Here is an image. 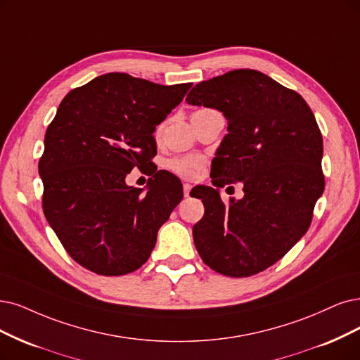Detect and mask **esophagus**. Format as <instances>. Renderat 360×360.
Returning <instances> with one entry per match:
<instances>
[{
  "mask_svg": "<svg viewBox=\"0 0 360 360\" xmlns=\"http://www.w3.org/2000/svg\"><path fill=\"white\" fill-rule=\"evenodd\" d=\"M191 188H193V185H191V184H184V195H185V197H188V195H190Z\"/></svg>",
  "mask_w": 360,
  "mask_h": 360,
  "instance_id": "esophagus-1",
  "label": "esophagus"
}]
</instances>
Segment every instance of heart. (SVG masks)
<instances>
[{
  "label": "heart",
  "instance_id": "1",
  "mask_svg": "<svg viewBox=\"0 0 360 360\" xmlns=\"http://www.w3.org/2000/svg\"><path fill=\"white\" fill-rule=\"evenodd\" d=\"M169 169L185 179H195L202 175L205 158L200 155H179L169 160Z\"/></svg>",
  "mask_w": 360,
  "mask_h": 360
}]
</instances>
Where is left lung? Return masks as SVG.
<instances>
[{"instance_id":"obj_1","label":"left lung","mask_w":360,"mask_h":360,"mask_svg":"<svg viewBox=\"0 0 360 360\" xmlns=\"http://www.w3.org/2000/svg\"><path fill=\"white\" fill-rule=\"evenodd\" d=\"M187 103L215 108L229 122L212 182L198 185L205 215L194 245L212 270L254 276L281 259L307 233L325 190L323 139L310 106L297 91L255 70H234L195 84ZM242 181L245 195L225 205L219 188Z\"/></svg>"}]
</instances>
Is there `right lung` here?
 <instances>
[{
  "mask_svg": "<svg viewBox=\"0 0 360 360\" xmlns=\"http://www.w3.org/2000/svg\"><path fill=\"white\" fill-rule=\"evenodd\" d=\"M191 86L110 72L60 102L38 163L43 210L65 250L84 269L123 276L150 258L158 229L184 195L175 175L151 166L153 133ZM133 167L153 175L146 193L125 184Z\"/></svg>",
  "mask_w": 360,
  "mask_h": 360,
  "instance_id": "add662e5",
  "label": "right lung"
}]
</instances>
